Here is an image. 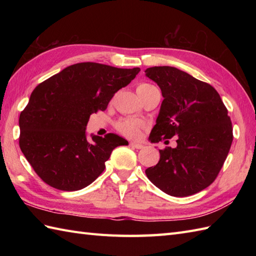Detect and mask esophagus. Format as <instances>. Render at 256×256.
Returning <instances> with one entry per match:
<instances>
[{
	"mask_svg": "<svg viewBox=\"0 0 256 256\" xmlns=\"http://www.w3.org/2000/svg\"><path fill=\"white\" fill-rule=\"evenodd\" d=\"M130 145L132 146V148H136V150H140V148H143L144 146L142 145V144H140V143H136V142H131L130 143Z\"/></svg>",
	"mask_w": 256,
	"mask_h": 256,
	"instance_id": "1",
	"label": "esophagus"
}]
</instances>
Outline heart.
<instances>
[{"label": "heart", "mask_w": 256, "mask_h": 256, "mask_svg": "<svg viewBox=\"0 0 256 256\" xmlns=\"http://www.w3.org/2000/svg\"><path fill=\"white\" fill-rule=\"evenodd\" d=\"M150 86H153L148 84H140L138 89H146L150 88ZM143 124L140 121H134V120H121V121L118 122L116 128L118 132H121L125 136L128 138H136L140 133V130H142Z\"/></svg>", "instance_id": "obj_1"}]
</instances>
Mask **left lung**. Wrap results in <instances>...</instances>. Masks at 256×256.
Listing matches in <instances>:
<instances>
[{"label": "left lung", "mask_w": 256, "mask_h": 256, "mask_svg": "<svg viewBox=\"0 0 256 256\" xmlns=\"http://www.w3.org/2000/svg\"><path fill=\"white\" fill-rule=\"evenodd\" d=\"M145 72L164 98L148 140L177 138L175 148L160 150V162L145 170L146 176L174 197L197 194L214 182L230 150L226 108L214 86L175 67H150Z\"/></svg>", "instance_id": "left-lung-1"}]
</instances>
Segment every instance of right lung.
Instances as JSON below:
<instances>
[{"label": "right lung", "mask_w": 256, "mask_h": 256, "mask_svg": "<svg viewBox=\"0 0 256 256\" xmlns=\"http://www.w3.org/2000/svg\"><path fill=\"white\" fill-rule=\"evenodd\" d=\"M140 72L79 62L36 86L20 116V148L47 184L64 192L89 186L104 170L112 150L128 145L113 133L91 134L88 140L86 128L91 114L104 111Z\"/></svg>", "instance_id": "right-lung-1"}]
</instances>
